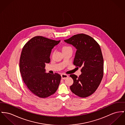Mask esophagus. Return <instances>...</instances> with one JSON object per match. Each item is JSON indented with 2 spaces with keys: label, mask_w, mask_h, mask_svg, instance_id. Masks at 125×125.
Returning a JSON list of instances; mask_svg holds the SVG:
<instances>
[{
  "label": "esophagus",
  "mask_w": 125,
  "mask_h": 125,
  "mask_svg": "<svg viewBox=\"0 0 125 125\" xmlns=\"http://www.w3.org/2000/svg\"><path fill=\"white\" fill-rule=\"evenodd\" d=\"M61 77H62V79L64 80V79H65L66 78H67L68 77V75L65 74H62L61 75Z\"/></svg>",
  "instance_id": "34e87169"
}]
</instances>
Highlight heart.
Instances as JSON below:
<instances>
[{
	"instance_id": "b5f03b06",
	"label": "heart",
	"mask_w": 125,
	"mask_h": 125,
	"mask_svg": "<svg viewBox=\"0 0 125 125\" xmlns=\"http://www.w3.org/2000/svg\"><path fill=\"white\" fill-rule=\"evenodd\" d=\"M69 49H72V48L68 45H64L62 47V52L66 51V50H69Z\"/></svg>"
}]
</instances>
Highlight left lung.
Wrapping results in <instances>:
<instances>
[{
    "label": "left lung",
    "instance_id": "1",
    "mask_svg": "<svg viewBox=\"0 0 125 125\" xmlns=\"http://www.w3.org/2000/svg\"><path fill=\"white\" fill-rule=\"evenodd\" d=\"M64 41L76 48L73 64L81 68L79 77L70 76L73 80L70 89L76 95L86 98L96 91L103 78L104 61L100 45L91 36L84 33L74 35Z\"/></svg>",
    "mask_w": 125,
    "mask_h": 125
}]
</instances>
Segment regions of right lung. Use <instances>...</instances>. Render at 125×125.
Masks as SVG:
<instances>
[{
    "mask_svg": "<svg viewBox=\"0 0 125 125\" xmlns=\"http://www.w3.org/2000/svg\"><path fill=\"white\" fill-rule=\"evenodd\" d=\"M60 40L42 36L31 38L24 46L19 61L20 72L28 89L35 96L45 98L58 88L61 76L58 73H46L45 63H49L52 49Z\"/></svg>",
    "mask_w": 125,
    "mask_h": 125,
    "instance_id": "right-lung-1",
    "label": "right lung"
}]
</instances>
